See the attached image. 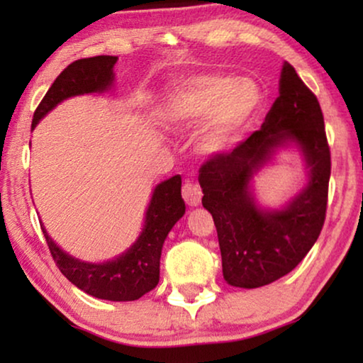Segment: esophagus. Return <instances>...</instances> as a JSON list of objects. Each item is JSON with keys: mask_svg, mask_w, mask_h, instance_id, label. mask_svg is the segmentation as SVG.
I'll list each match as a JSON object with an SVG mask.
<instances>
[{"mask_svg": "<svg viewBox=\"0 0 363 363\" xmlns=\"http://www.w3.org/2000/svg\"><path fill=\"white\" fill-rule=\"evenodd\" d=\"M182 195H183V200L186 201V205L190 206H198L201 201V188L196 185V183H193L190 180L185 182V185H183V190H182Z\"/></svg>", "mask_w": 363, "mask_h": 363, "instance_id": "1", "label": "esophagus"}]
</instances>
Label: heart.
Segmentation results:
<instances>
[{
    "instance_id": "heart-1",
    "label": "heart",
    "mask_w": 363,
    "mask_h": 363,
    "mask_svg": "<svg viewBox=\"0 0 363 363\" xmlns=\"http://www.w3.org/2000/svg\"><path fill=\"white\" fill-rule=\"evenodd\" d=\"M261 92L252 81L220 74H201L183 81L168 94L162 118L172 125H191L206 119L198 137V147L206 155L225 152L240 137L255 116Z\"/></svg>"
}]
</instances>
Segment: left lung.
Returning <instances> with one entry per match:
<instances>
[{
	"label": "left lung",
	"mask_w": 363,
	"mask_h": 363,
	"mask_svg": "<svg viewBox=\"0 0 363 363\" xmlns=\"http://www.w3.org/2000/svg\"><path fill=\"white\" fill-rule=\"evenodd\" d=\"M287 141L305 153L310 183L286 208L264 212L252 200L250 178ZM329 178L330 148L320 104L284 62L279 97L259 130L200 167L201 203L215 221L228 284L246 289L271 284L304 259L324 226Z\"/></svg>",
	"instance_id": "obj_1"
}]
</instances>
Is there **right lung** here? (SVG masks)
<instances>
[{"label":"right lung","instance_id":"obj_1","mask_svg":"<svg viewBox=\"0 0 363 363\" xmlns=\"http://www.w3.org/2000/svg\"><path fill=\"white\" fill-rule=\"evenodd\" d=\"M117 56H96L74 61L56 77L33 116L31 128L64 99L79 94L102 92L113 81ZM185 215L182 178L172 177L153 191L142 235L127 252L116 259L91 264L69 256L54 245L41 226L59 271L89 296L107 301H135L158 284L162 246L173 225Z\"/></svg>","mask_w":363,"mask_h":363}]
</instances>
